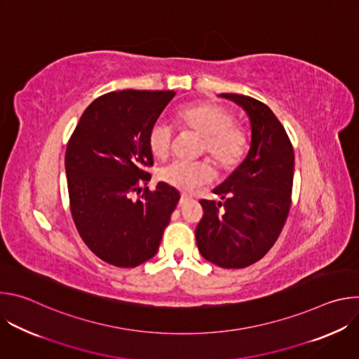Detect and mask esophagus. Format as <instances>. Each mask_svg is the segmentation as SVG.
Masks as SVG:
<instances>
[{"label":"esophagus","instance_id":"1","mask_svg":"<svg viewBox=\"0 0 359 359\" xmlns=\"http://www.w3.org/2000/svg\"><path fill=\"white\" fill-rule=\"evenodd\" d=\"M191 200V196H189V194H182L180 196V200H179V204L180 206H183V204H186L187 201H190Z\"/></svg>","mask_w":359,"mask_h":359}]
</instances>
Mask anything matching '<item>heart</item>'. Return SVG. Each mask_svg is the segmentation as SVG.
<instances>
[{"label":"heart","instance_id":"b5f03b06","mask_svg":"<svg viewBox=\"0 0 359 359\" xmlns=\"http://www.w3.org/2000/svg\"><path fill=\"white\" fill-rule=\"evenodd\" d=\"M175 121L182 132L201 137L200 153H208L222 172L234 170L245 158L250 147L248 130L234 123V114L217 102L203 100L182 107L176 111ZM173 137L169 125L162 122L153 125L147 135L151 155L158 159L168 158ZM213 177V168L206 161L196 163L173 162L158 170V179L162 183L182 191L209 184Z\"/></svg>","mask_w":359,"mask_h":359}]
</instances>
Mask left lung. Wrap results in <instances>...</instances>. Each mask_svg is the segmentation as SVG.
Returning <instances> with one entry per match:
<instances>
[{
	"mask_svg": "<svg viewBox=\"0 0 359 359\" xmlns=\"http://www.w3.org/2000/svg\"><path fill=\"white\" fill-rule=\"evenodd\" d=\"M220 96L248 115L251 143L240 166L213 190L223 203L200 200L204 215L196 227V241L208 262L244 269L264 257L284 227L291 206L294 149L263 102L238 93Z\"/></svg>",
	"mask_w": 359,
	"mask_h": 359,
	"instance_id": "left-lung-1",
	"label": "left lung"
}]
</instances>
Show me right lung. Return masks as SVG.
<instances>
[{
    "label": "right lung",
    "mask_w": 359,
    "mask_h": 359,
    "mask_svg": "<svg viewBox=\"0 0 359 359\" xmlns=\"http://www.w3.org/2000/svg\"><path fill=\"white\" fill-rule=\"evenodd\" d=\"M173 90L109 92L82 114L65 153L69 206L89 250L108 264L132 269L156 254L180 194L158 183L136 200L153 166L150 128Z\"/></svg>",
    "instance_id": "right-lung-1"
}]
</instances>
